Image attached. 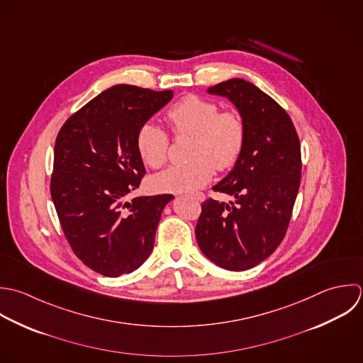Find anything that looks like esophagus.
<instances>
[{
    "mask_svg": "<svg viewBox=\"0 0 363 363\" xmlns=\"http://www.w3.org/2000/svg\"><path fill=\"white\" fill-rule=\"evenodd\" d=\"M194 196V199H196L198 202H203L205 201V194H202V192H198V194H195V195H192Z\"/></svg>",
    "mask_w": 363,
    "mask_h": 363,
    "instance_id": "obj_1",
    "label": "esophagus"
}]
</instances>
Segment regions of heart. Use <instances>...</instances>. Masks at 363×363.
I'll list each match as a JSON object with an SVG mask.
<instances>
[{
	"label": "heart",
	"mask_w": 363,
	"mask_h": 363,
	"mask_svg": "<svg viewBox=\"0 0 363 363\" xmlns=\"http://www.w3.org/2000/svg\"><path fill=\"white\" fill-rule=\"evenodd\" d=\"M167 120L177 135L194 134V160L157 174L152 184L158 191L194 192L212 179L215 168L229 169L242 155L246 125L236 110L220 111L215 101L189 94L169 107ZM137 148L147 165L158 168L168 157L169 137L160 125L144 123L137 133Z\"/></svg>",
	"instance_id": "obj_1"
}]
</instances>
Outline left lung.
Returning a JSON list of instances; mask_svg holds the SVG:
<instances>
[{
    "mask_svg": "<svg viewBox=\"0 0 363 363\" xmlns=\"http://www.w3.org/2000/svg\"><path fill=\"white\" fill-rule=\"evenodd\" d=\"M229 99L246 125V140L233 169L213 191L235 198H209L195 229L202 253L216 266L249 270L283 242L301 181V145L286 110L245 79L208 89Z\"/></svg>",
    "mask_w": 363,
    "mask_h": 363,
    "instance_id": "1",
    "label": "left lung"
}]
</instances>
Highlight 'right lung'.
<instances>
[{
  "mask_svg": "<svg viewBox=\"0 0 363 363\" xmlns=\"http://www.w3.org/2000/svg\"><path fill=\"white\" fill-rule=\"evenodd\" d=\"M172 96L113 86L72 114L56 137L52 201L72 250L101 276L128 274L148 259L161 213L174 199L127 201L145 175L137 133Z\"/></svg>",
  "mask_w": 363,
  "mask_h": 363,
  "instance_id": "1",
  "label": "right lung"
}]
</instances>
